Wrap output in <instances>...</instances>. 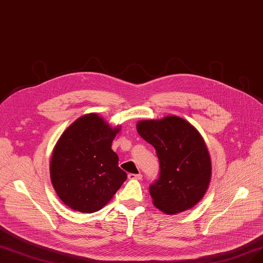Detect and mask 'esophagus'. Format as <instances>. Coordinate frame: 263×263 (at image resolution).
I'll return each instance as SVG.
<instances>
[{"label": "esophagus", "mask_w": 263, "mask_h": 263, "mask_svg": "<svg viewBox=\"0 0 263 263\" xmlns=\"http://www.w3.org/2000/svg\"><path fill=\"white\" fill-rule=\"evenodd\" d=\"M128 178L133 180H140L142 178L141 174H128Z\"/></svg>", "instance_id": "esophagus-1"}]
</instances>
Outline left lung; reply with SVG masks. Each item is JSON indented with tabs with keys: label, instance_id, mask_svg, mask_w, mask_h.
<instances>
[{
	"label": "left lung",
	"instance_id": "left-lung-1",
	"mask_svg": "<svg viewBox=\"0 0 263 263\" xmlns=\"http://www.w3.org/2000/svg\"><path fill=\"white\" fill-rule=\"evenodd\" d=\"M137 132L154 146L160 161L159 179L149 187L153 205L167 215L194 207L212 178L211 156L201 134L175 115L139 121Z\"/></svg>",
	"mask_w": 263,
	"mask_h": 263
}]
</instances>
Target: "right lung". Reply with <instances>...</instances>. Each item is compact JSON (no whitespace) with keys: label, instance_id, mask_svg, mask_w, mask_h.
<instances>
[{"label":"right lung","instance_id":"obj_1","mask_svg":"<svg viewBox=\"0 0 263 263\" xmlns=\"http://www.w3.org/2000/svg\"><path fill=\"white\" fill-rule=\"evenodd\" d=\"M96 113L73 122L58 139L50 160V180L64 204L91 214L106 206L127 179L112 141L120 132Z\"/></svg>","mask_w":263,"mask_h":263}]
</instances>
